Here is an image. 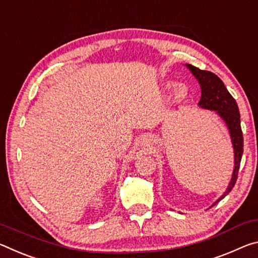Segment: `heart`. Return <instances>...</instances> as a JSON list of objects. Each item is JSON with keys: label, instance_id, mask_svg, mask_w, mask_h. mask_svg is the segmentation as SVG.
Listing matches in <instances>:
<instances>
[{"label": "heart", "instance_id": "1", "mask_svg": "<svg viewBox=\"0 0 258 258\" xmlns=\"http://www.w3.org/2000/svg\"><path fill=\"white\" fill-rule=\"evenodd\" d=\"M174 86H175L174 82H168L166 84L168 89H170V88H172ZM187 95H188L187 87L184 86V84H178V86L175 88V91H174V101L175 103H181V101L186 99Z\"/></svg>", "mask_w": 258, "mask_h": 258}]
</instances>
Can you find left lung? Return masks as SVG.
I'll list each match as a JSON object with an SVG mask.
<instances>
[{
    "instance_id": "1",
    "label": "left lung",
    "mask_w": 258,
    "mask_h": 258,
    "mask_svg": "<svg viewBox=\"0 0 258 258\" xmlns=\"http://www.w3.org/2000/svg\"><path fill=\"white\" fill-rule=\"evenodd\" d=\"M187 69L192 72L194 78L198 80L201 88V98L199 101V106L201 108L209 109V111H216L223 121L225 122L227 128H229L232 144L234 150V169L232 178L227 186L224 194L219 199L214 202L215 206L218 201L226 197L234 187V184L238 178V172L240 162H241L242 153H243V136L241 124H240V113L236 101L227 91L224 83L219 79L216 74L209 71L199 70L196 66L186 64Z\"/></svg>"
}]
</instances>
